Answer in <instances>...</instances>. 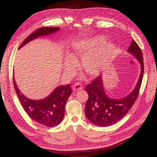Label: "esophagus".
I'll use <instances>...</instances> for the list:
<instances>
[{
	"label": "esophagus",
	"instance_id": "34e87169",
	"mask_svg": "<svg viewBox=\"0 0 157 157\" xmlns=\"http://www.w3.org/2000/svg\"><path fill=\"white\" fill-rule=\"evenodd\" d=\"M81 89H82V86L79 83H76L73 85V90L74 91H78Z\"/></svg>",
	"mask_w": 157,
	"mask_h": 157
}]
</instances>
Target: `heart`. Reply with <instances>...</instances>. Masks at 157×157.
<instances>
[{"instance_id": "1", "label": "heart", "mask_w": 157, "mask_h": 157, "mask_svg": "<svg viewBox=\"0 0 157 157\" xmlns=\"http://www.w3.org/2000/svg\"><path fill=\"white\" fill-rule=\"evenodd\" d=\"M105 39L98 36L93 40H81L73 44V55L82 59V66L89 75H99L106 65L113 59L116 55V47L112 44H106L97 49L104 44ZM76 61L68 56L66 62V67L71 69L75 65Z\"/></svg>"}]
</instances>
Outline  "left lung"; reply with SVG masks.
I'll list each match as a JSON object with an SVG mask.
<instances>
[{
	"label": "left lung",
	"instance_id": "obj_1",
	"mask_svg": "<svg viewBox=\"0 0 157 157\" xmlns=\"http://www.w3.org/2000/svg\"><path fill=\"white\" fill-rule=\"evenodd\" d=\"M127 52L139 61L141 68L136 87L129 94L120 99L109 97L103 86L102 75L97 77L86 87L89 98L85 106V114L95 125L107 127L117 123L126 115L136 100L144 72L143 54L134 40L132 41Z\"/></svg>",
	"mask_w": 157,
	"mask_h": 157
}]
</instances>
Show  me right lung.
<instances>
[{"instance_id":"obj_1","label":"right lung","mask_w":157,"mask_h":157,"mask_svg":"<svg viewBox=\"0 0 157 157\" xmlns=\"http://www.w3.org/2000/svg\"><path fill=\"white\" fill-rule=\"evenodd\" d=\"M59 30V28L57 27L39 28L25 39L19 48L38 37L50 35ZM14 86L21 104L33 121L46 127H55L62 123L64 116L65 105L72 93L70 84L56 87L48 96L37 100L29 99L21 93L14 79Z\"/></svg>"}]
</instances>
